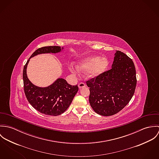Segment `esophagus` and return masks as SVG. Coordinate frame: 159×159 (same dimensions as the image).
<instances>
[{
  "mask_svg": "<svg viewBox=\"0 0 159 159\" xmlns=\"http://www.w3.org/2000/svg\"><path fill=\"white\" fill-rule=\"evenodd\" d=\"M85 86H86V84H85L84 83L81 82V83H80L78 84V88H79L80 89H81V88H84Z\"/></svg>",
  "mask_w": 159,
  "mask_h": 159,
  "instance_id": "esophagus-1",
  "label": "esophagus"
}]
</instances>
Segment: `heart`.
<instances>
[{
	"instance_id": "obj_1",
	"label": "heart",
	"mask_w": 159,
	"mask_h": 159,
	"mask_svg": "<svg viewBox=\"0 0 159 159\" xmlns=\"http://www.w3.org/2000/svg\"><path fill=\"white\" fill-rule=\"evenodd\" d=\"M108 66V60L98 56L86 59L83 62L77 66V69L80 71H90L92 76H97L103 73ZM70 70L73 73H78V71L73 66L70 67Z\"/></svg>"
}]
</instances>
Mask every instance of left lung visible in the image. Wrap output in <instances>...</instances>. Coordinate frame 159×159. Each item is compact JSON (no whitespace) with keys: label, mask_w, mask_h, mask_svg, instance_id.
<instances>
[{"label":"left lung","mask_w":159,"mask_h":159,"mask_svg":"<svg viewBox=\"0 0 159 159\" xmlns=\"http://www.w3.org/2000/svg\"><path fill=\"white\" fill-rule=\"evenodd\" d=\"M111 67L86 81L92 108L104 116L122 110L132 99L136 88V70L129 56L116 51Z\"/></svg>","instance_id":"1"}]
</instances>
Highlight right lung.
Listing matches in <instances>:
<instances>
[{"mask_svg": "<svg viewBox=\"0 0 159 159\" xmlns=\"http://www.w3.org/2000/svg\"><path fill=\"white\" fill-rule=\"evenodd\" d=\"M61 50V46H44L37 49L31 55L23 69V83L25 97L36 110L46 115L55 116L65 112L78 91V84L71 86L64 79L59 78L48 87L40 88L29 81L27 76L26 68L31 57L43 53H56Z\"/></svg>", "mask_w": 159, "mask_h": 159, "instance_id": "add662e5", "label": "right lung"}]
</instances>
